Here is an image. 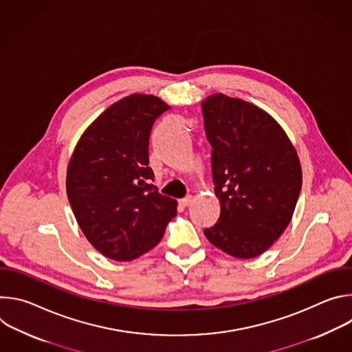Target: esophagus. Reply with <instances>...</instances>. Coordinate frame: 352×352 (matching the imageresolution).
<instances>
[{"instance_id": "obj_1", "label": "esophagus", "mask_w": 352, "mask_h": 352, "mask_svg": "<svg viewBox=\"0 0 352 352\" xmlns=\"http://www.w3.org/2000/svg\"><path fill=\"white\" fill-rule=\"evenodd\" d=\"M190 202H192V196H190V195H188V196H185V197H182V199L178 200L179 206H182V208H188V206L190 205Z\"/></svg>"}]
</instances>
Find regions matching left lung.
Returning a JSON list of instances; mask_svg holds the SVG:
<instances>
[{
    "label": "left lung",
    "mask_w": 352,
    "mask_h": 352,
    "mask_svg": "<svg viewBox=\"0 0 352 352\" xmlns=\"http://www.w3.org/2000/svg\"><path fill=\"white\" fill-rule=\"evenodd\" d=\"M202 113L221 208L204 232L234 258H256L291 221L302 186L299 159L283 128L254 104L219 93L204 100Z\"/></svg>",
    "instance_id": "obj_1"
}]
</instances>
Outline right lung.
<instances>
[{
    "label": "right lung",
    "mask_w": 352,
    "mask_h": 352,
    "mask_svg": "<svg viewBox=\"0 0 352 352\" xmlns=\"http://www.w3.org/2000/svg\"><path fill=\"white\" fill-rule=\"evenodd\" d=\"M170 107L131 94L109 107L79 139L68 164L67 193L87 241L104 256L128 262L155 248L177 214L148 167L155 121Z\"/></svg>",
    "instance_id": "1"
}]
</instances>
